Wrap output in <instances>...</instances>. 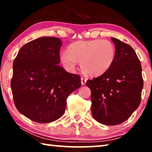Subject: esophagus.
Returning a JSON list of instances; mask_svg holds the SVG:
<instances>
[{"label":"esophagus","mask_w":152,"mask_h":152,"mask_svg":"<svg viewBox=\"0 0 152 152\" xmlns=\"http://www.w3.org/2000/svg\"><path fill=\"white\" fill-rule=\"evenodd\" d=\"M86 78H84V76H82L81 77V83H82V85H84V84H86Z\"/></svg>","instance_id":"34e87169"}]
</instances>
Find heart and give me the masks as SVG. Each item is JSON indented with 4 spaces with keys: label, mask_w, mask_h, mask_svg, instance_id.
<instances>
[{
    "label": "heart",
    "mask_w": 152,
    "mask_h": 152,
    "mask_svg": "<svg viewBox=\"0 0 152 152\" xmlns=\"http://www.w3.org/2000/svg\"><path fill=\"white\" fill-rule=\"evenodd\" d=\"M116 56L115 45L107 39L77 41L61 53L60 59L68 70H74L80 61L82 70L90 76L104 73L112 66Z\"/></svg>",
    "instance_id": "1"
}]
</instances>
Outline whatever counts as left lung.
Returning a JSON list of instances; mask_svg holds the SVG:
<instances>
[{
	"label": "left lung",
	"mask_w": 152,
	"mask_h": 152,
	"mask_svg": "<svg viewBox=\"0 0 152 152\" xmlns=\"http://www.w3.org/2000/svg\"><path fill=\"white\" fill-rule=\"evenodd\" d=\"M116 49L112 66L97 78L86 81L91 91V110L94 119L107 125L125 121L137 109L143 86L142 68L129 45L111 37Z\"/></svg>",
	"instance_id": "obj_1"
}]
</instances>
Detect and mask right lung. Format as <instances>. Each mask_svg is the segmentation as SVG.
Returning <instances> with one entry per match:
<instances>
[{"label": "right lung", "mask_w": 152, "mask_h": 152, "mask_svg": "<svg viewBox=\"0 0 152 152\" xmlns=\"http://www.w3.org/2000/svg\"><path fill=\"white\" fill-rule=\"evenodd\" d=\"M61 44L58 37H39L23 46L13 61L14 103L35 122L50 123L61 117L67 98L81 86L80 76L59 65Z\"/></svg>", "instance_id": "add662e5"}]
</instances>
